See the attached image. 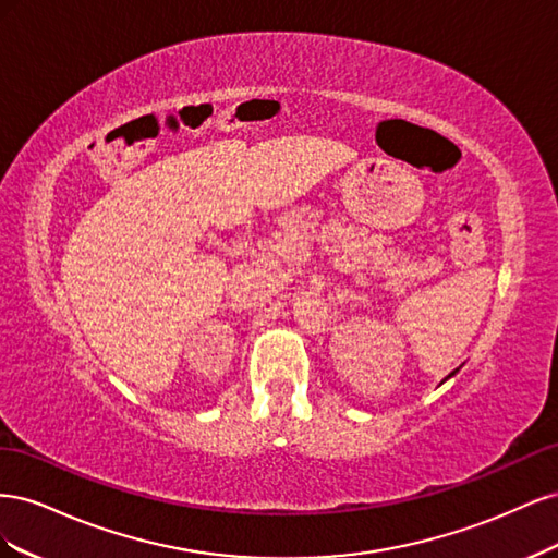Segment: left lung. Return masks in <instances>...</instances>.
Returning <instances> with one entry per match:
<instances>
[{"label":"left lung","mask_w":558,"mask_h":558,"mask_svg":"<svg viewBox=\"0 0 558 558\" xmlns=\"http://www.w3.org/2000/svg\"><path fill=\"white\" fill-rule=\"evenodd\" d=\"M459 369H461V367H456V369H453V373H451V375H449V377H453V375H456V373H459ZM449 377H447V379H449ZM447 379H445V381H447Z\"/></svg>","instance_id":"1"}]
</instances>
